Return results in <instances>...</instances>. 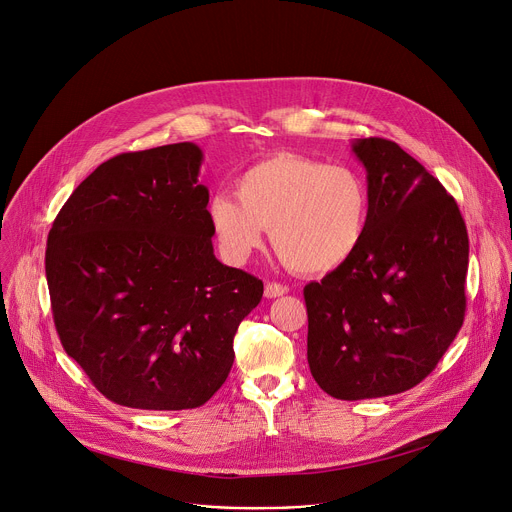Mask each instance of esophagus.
Instances as JSON below:
<instances>
[{
  "label": "esophagus",
  "mask_w": 512,
  "mask_h": 512,
  "mask_svg": "<svg viewBox=\"0 0 512 512\" xmlns=\"http://www.w3.org/2000/svg\"><path fill=\"white\" fill-rule=\"evenodd\" d=\"M289 291V287L287 285H283V283H267L265 285V298H279V296H285Z\"/></svg>",
  "instance_id": "obj_1"
}]
</instances>
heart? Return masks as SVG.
Instances as JSON below:
<instances>
[{
	"mask_svg": "<svg viewBox=\"0 0 512 512\" xmlns=\"http://www.w3.org/2000/svg\"><path fill=\"white\" fill-rule=\"evenodd\" d=\"M208 218L223 253L245 261L269 239L279 259L298 273H328L358 249L369 223V190L346 166L279 154L237 180V198L214 194Z\"/></svg>",
	"mask_w": 512,
	"mask_h": 512,
	"instance_id": "obj_1",
	"label": "heart"
}]
</instances>
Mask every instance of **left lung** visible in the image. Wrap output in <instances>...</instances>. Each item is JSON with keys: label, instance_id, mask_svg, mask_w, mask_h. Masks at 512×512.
Instances as JSON below:
<instances>
[{"label": "left lung", "instance_id": "left-lung-1", "mask_svg": "<svg viewBox=\"0 0 512 512\" xmlns=\"http://www.w3.org/2000/svg\"><path fill=\"white\" fill-rule=\"evenodd\" d=\"M369 223L354 255L304 287L308 364L322 391L358 401L421 383L464 324L468 233L456 200L395 141H352Z\"/></svg>", "mask_w": 512, "mask_h": 512}]
</instances>
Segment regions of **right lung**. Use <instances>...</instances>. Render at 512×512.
Returning a JSON list of instances; mask_svg holds the SVG:
<instances>
[{
    "mask_svg": "<svg viewBox=\"0 0 512 512\" xmlns=\"http://www.w3.org/2000/svg\"><path fill=\"white\" fill-rule=\"evenodd\" d=\"M202 150L182 141L103 162L60 208L46 279L60 342L111 401L204 405L263 281L214 257Z\"/></svg>",
    "mask_w": 512,
    "mask_h": 512,
    "instance_id": "add662e5",
    "label": "right lung"
}]
</instances>
